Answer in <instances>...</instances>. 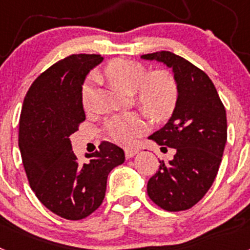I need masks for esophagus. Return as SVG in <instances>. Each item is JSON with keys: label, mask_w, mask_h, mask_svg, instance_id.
Wrapping results in <instances>:
<instances>
[{"label": "esophagus", "mask_w": 250, "mask_h": 250, "mask_svg": "<svg viewBox=\"0 0 250 250\" xmlns=\"http://www.w3.org/2000/svg\"><path fill=\"white\" fill-rule=\"evenodd\" d=\"M139 152V149H125V158L130 159Z\"/></svg>", "instance_id": "obj_1"}]
</instances>
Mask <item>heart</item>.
Wrapping results in <instances>:
<instances>
[{
  "instance_id": "b5f03b06",
  "label": "heart",
  "mask_w": 250,
  "mask_h": 250,
  "mask_svg": "<svg viewBox=\"0 0 250 250\" xmlns=\"http://www.w3.org/2000/svg\"><path fill=\"white\" fill-rule=\"evenodd\" d=\"M106 79L119 90L134 92L135 103L154 121H164L173 115L179 100V86L174 75L167 70L149 72L143 63L126 59H115L104 68ZM94 98L92 80H86L81 89V101L85 110L91 107ZM146 129L139 112L115 115L106 123V132L120 145H132Z\"/></svg>"
}]
</instances>
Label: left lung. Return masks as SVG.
<instances>
[{
	"label": "left lung",
	"mask_w": 250,
	"mask_h": 250,
	"mask_svg": "<svg viewBox=\"0 0 250 250\" xmlns=\"http://www.w3.org/2000/svg\"><path fill=\"white\" fill-rule=\"evenodd\" d=\"M169 66L178 81L179 100L167 125L149 139L175 150L173 160L147 182V195L167 211L190 209L210 189L227 143V114L213 81L184 57L159 51L143 55Z\"/></svg>",
	"instance_id": "1"
}]
</instances>
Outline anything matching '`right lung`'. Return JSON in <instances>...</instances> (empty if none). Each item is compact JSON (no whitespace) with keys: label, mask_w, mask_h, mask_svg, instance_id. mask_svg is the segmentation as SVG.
<instances>
[{"label":"right lung","mask_w":250,"mask_h":250,"mask_svg":"<svg viewBox=\"0 0 250 250\" xmlns=\"http://www.w3.org/2000/svg\"><path fill=\"white\" fill-rule=\"evenodd\" d=\"M101 55L77 54L60 60L30 86L22 105L19 146L31 189L48 210L80 220L101 205L107 175L125 160L123 149L103 141L81 164L70 135L85 121L81 89Z\"/></svg>","instance_id":"add662e5"}]
</instances>
